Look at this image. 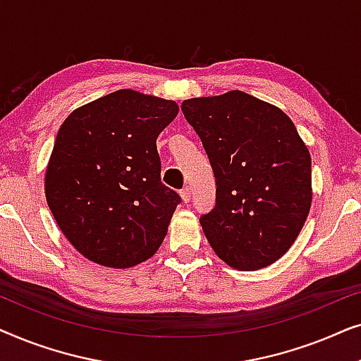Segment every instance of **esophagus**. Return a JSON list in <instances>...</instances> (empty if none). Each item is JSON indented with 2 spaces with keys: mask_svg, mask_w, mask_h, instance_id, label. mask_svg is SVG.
<instances>
[{
  "mask_svg": "<svg viewBox=\"0 0 361 361\" xmlns=\"http://www.w3.org/2000/svg\"><path fill=\"white\" fill-rule=\"evenodd\" d=\"M180 197H182V202H184V204H189V202H190V189H189V187L182 189Z\"/></svg>",
  "mask_w": 361,
  "mask_h": 361,
  "instance_id": "1",
  "label": "esophagus"
}]
</instances>
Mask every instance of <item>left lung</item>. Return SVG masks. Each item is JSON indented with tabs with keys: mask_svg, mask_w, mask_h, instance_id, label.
<instances>
[{
	"mask_svg": "<svg viewBox=\"0 0 361 361\" xmlns=\"http://www.w3.org/2000/svg\"><path fill=\"white\" fill-rule=\"evenodd\" d=\"M214 169V210L202 230L220 259L256 271L298 238L312 204L307 146L278 106L240 90L182 102Z\"/></svg>",
	"mask_w": 361,
	"mask_h": 361,
	"instance_id": "1",
	"label": "left lung"
}]
</instances>
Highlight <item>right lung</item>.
I'll return each mask as SVG.
<instances>
[{"label": "right lung", "instance_id": "add662e5", "mask_svg": "<svg viewBox=\"0 0 361 361\" xmlns=\"http://www.w3.org/2000/svg\"><path fill=\"white\" fill-rule=\"evenodd\" d=\"M177 113L176 102L125 88L62 123L46 169V199L87 259L126 269L159 250L180 197L161 182L156 140Z\"/></svg>", "mask_w": 361, "mask_h": 361}]
</instances>
